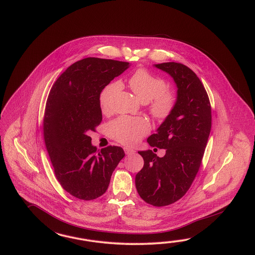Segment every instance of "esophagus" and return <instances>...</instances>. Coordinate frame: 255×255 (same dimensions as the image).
I'll return each mask as SVG.
<instances>
[{"instance_id":"1","label":"esophagus","mask_w":255,"mask_h":255,"mask_svg":"<svg viewBox=\"0 0 255 255\" xmlns=\"http://www.w3.org/2000/svg\"><path fill=\"white\" fill-rule=\"evenodd\" d=\"M124 150H125L126 155H131V154H133V153L135 152V151H134L133 149H131V148L125 147L124 148Z\"/></svg>"}]
</instances>
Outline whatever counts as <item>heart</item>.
Here are the masks:
<instances>
[{
    "mask_svg": "<svg viewBox=\"0 0 255 255\" xmlns=\"http://www.w3.org/2000/svg\"><path fill=\"white\" fill-rule=\"evenodd\" d=\"M128 85L141 102H148L149 112L158 121H163L172 114L176 104V94L166 88L167 83L161 77L139 68L128 79ZM121 88L117 81L110 82L99 94V104L103 112H108L115 96ZM150 130V125L144 118L120 116L108 125V131L115 140L132 145Z\"/></svg>",
    "mask_w": 255,
    "mask_h": 255,
    "instance_id": "obj_1",
    "label": "heart"
}]
</instances>
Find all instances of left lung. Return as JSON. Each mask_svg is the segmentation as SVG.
Wrapping results in <instances>:
<instances>
[{
	"instance_id": "left-lung-1",
	"label": "left lung",
	"mask_w": 255,
	"mask_h": 255,
	"mask_svg": "<svg viewBox=\"0 0 255 255\" xmlns=\"http://www.w3.org/2000/svg\"><path fill=\"white\" fill-rule=\"evenodd\" d=\"M155 66L173 77L177 100L172 114L147 139L166 154L159 157L152 150L139 151L144 164L135 185L144 202L159 207L175 203L190 188L202 163L212 116L206 89L189 67L174 62Z\"/></svg>"
}]
</instances>
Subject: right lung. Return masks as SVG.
Instances as JSON below:
<instances>
[{
	"label": "right lung",
	"instance_id": "add662e5",
	"mask_svg": "<svg viewBox=\"0 0 255 255\" xmlns=\"http://www.w3.org/2000/svg\"><path fill=\"white\" fill-rule=\"evenodd\" d=\"M129 63L84 58L67 67L49 91L43 134L54 174L62 188L80 200L103 195L112 174L125 156L123 148L101 150L89 133L102 121L99 94Z\"/></svg>",
	"mask_w": 255,
	"mask_h": 255
}]
</instances>
